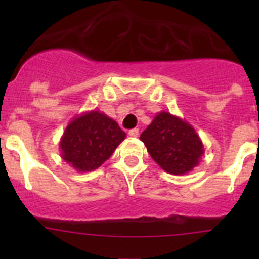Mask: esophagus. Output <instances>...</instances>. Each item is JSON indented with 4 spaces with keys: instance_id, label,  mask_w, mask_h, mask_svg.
<instances>
[{
    "instance_id": "34e87169",
    "label": "esophagus",
    "mask_w": 259,
    "mask_h": 259,
    "mask_svg": "<svg viewBox=\"0 0 259 259\" xmlns=\"http://www.w3.org/2000/svg\"><path fill=\"white\" fill-rule=\"evenodd\" d=\"M138 135H139V129H137V127H135V129L129 130V137H132V138H137Z\"/></svg>"
}]
</instances>
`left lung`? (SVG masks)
I'll use <instances>...</instances> for the list:
<instances>
[{
	"instance_id": "8db88e82",
	"label": "left lung",
	"mask_w": 259,
	"mask_h": 259,
	"mask_svg": "<svg viewBox=\"0 0 259 259\" xmlns=\"http://www.w3.org/2000/svg\"><path fill=\"white\" fill-rule=\"evenodd\" d=\"M140 140L153 160L174 176L192 171L204 154V145L194 127L168 111L155 115L142 133Z\"/></svg>"
}]
</instances>
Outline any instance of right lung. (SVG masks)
I'll return each instance as SVG.
<instances>
[{
    "label": "right lung",
    "mask_w": 259,
    "mask_h": 259,
    "mask_svg": "<svg viewBox=\"0 0 259 259\" xmlns=\"http://www.w3.org/2000/svg\"><path fill=\"white\" fill-rule=\"evenodd\" d=\"M126 138L117 122L108 115L91 110L75 116L60 140L61 158L80 173L103 165Z\"/></svg>",
    "instance_id": "right-lung-1"
}]
</instances>
